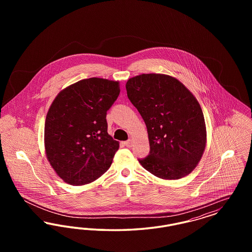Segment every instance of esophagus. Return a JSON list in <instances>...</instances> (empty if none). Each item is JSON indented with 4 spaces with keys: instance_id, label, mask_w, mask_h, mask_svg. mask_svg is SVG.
<instances>
[{
    "instance_id": "esophagus-1",
    "label": "esophagus",
    "mask_w": 252,
    "mask_h": 252,
    "mask_svg": "<svg viewBox=\"0 0 252 252\" xmlns=\"http://www.w3.org/2000/svg\"><path fill=\"white\" fill-rule=\"evenodd\" d=\"M125 144H126V146H127V147H131L132 144H133V141H132L131 139H129V140H127L126 142H125Z\"/></svg>"
}]
</instances>
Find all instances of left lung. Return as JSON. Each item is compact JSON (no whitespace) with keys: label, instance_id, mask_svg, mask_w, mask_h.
Returning a JSON list of instances; mask_svg holds the SVG:
<instances>
[{"label":"left lung","instance_id":"obj_1","mask_svg":"<svg viewBox=\"0 0 252 252\" xmlns=\"http://www.w3.org/2000/svg\"><path fill=\"white\" fill-rule=\"evenodd\" d=\"M127 97L147 127L150 151L142 166L163 180H179L197 165L206 145L203 112L192 93L172 76L143 73L128 79Z\"/></svg>","mask_w":252,"mask_h":252}]
</instances>
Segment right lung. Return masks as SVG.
I'll list each match as a JSON object with an SVG mask.
<instances>
[{
    "mask_svg": "<svg viewBox=\"0 0 252 252\" xmlns=\"http://www.w3.org/2000/svg\"><path fill=\"white\" fill-rule=\"evenodd\" d=\"M119 82L92 77L61 91L49 108L44 144L50 164L65 182L84 185L110 167L119 143L108 133L107 111Z\"/></svg>",
    "mask_w": 252,
    "mask_h": 252,
    "instance_id": "obj_1",
    "label": "right lung"
}]
</instances>
